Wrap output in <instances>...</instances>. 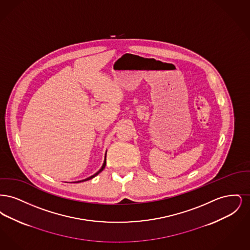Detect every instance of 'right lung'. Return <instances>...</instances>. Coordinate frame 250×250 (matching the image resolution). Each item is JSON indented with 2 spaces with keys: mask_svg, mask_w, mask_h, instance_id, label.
I'll use <instances>...</instances> for the list:
<instances>
[{
  "mask_svg": "<svg viewBox=\"0 0 250 250\" xmlns=\"http://www.w3.org/2000/svg\"><path fill=\"white\" fill-rule=\"evenodd\" d=\"M106 155H107V152H106V154H105V159H104V163H103V165L101 167V168L97 171V172H95L94 175H92V176H90V177H88V178L83 179V180H81V181H76V182H73V183H81V182H84V181H88V180H91V179L94 178L95 177L97 174H99L104 168H105V166H106Z\"/></svg>",
  "mask_w": 250,
  "mask_h": 250,
  "instance_id": "obj_1",
  "label": "right lung"
}]
</instances>
